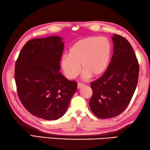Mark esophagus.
Here are the masks:
<instances>
[{"label":"esophagus","instance_id":"esophagus-1","mask_svg":"<svg viewBox=\"0 0 150 150\" xmlns=\"http://www.w3.org/2000/svg\"><path fill=\"white\" fill-rule=\"evenodd\" d=\"M83 86H84V84H83V83H77V88H78V89H79V88H81L83 87Z\"/></svg>","mask_w":150,"mask_h":150}]
</instances>
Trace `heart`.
<instances>
[{
  "instance_id": "obj_1",
  "label": "heart",
  "mask_w": 150,
  "mask_h": 150,
  "mask_svg": "<svg viewBox=\"0 0 150 150\" xmlns=\"http://www.w3.org/2000/svg\"><path fill=\"white\" fill-rule=\"evenodd\" d=\"M112 45L106 37H90L76 41L69 48L68 56L61 60V67L66 77L73 79L79 75L80 67L83 77H98L106 71L110 62Z\"/></svg>"
}]
</instances>
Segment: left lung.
<instances>
[{
	"label": "left lung",
	"mask_w": 150,
	"mask_h": 150,
	"mask_svg": "<svg viewBox=\"0 0 150 150\" xmlns=\"http://www.w3.org/2000/svg\"><path fill=\"white\" fill-rule=\"evenodd\" d=\"M113 54L106 71L91 83L89 105L99 118L117 116L131 100L137 85L139 67L131 45L118 35L112 37Z\"/></svg>",
	"instance_id": "8db88e82"
}]
</instances>
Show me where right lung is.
Segmentation results:
<instances>
[{"label": "right lung", "mask_w": 150, "mask_h": 150, "mask_svg": "<svg viewBox=\"0 0 150 150\" xmlns=\"http://www.w3.org/2000/svg\"><path fill=\"white\" fill-rule=\"evenodd\" d=\"M63 39L52 36L30 40L21 50L15 65L19 98L31 114L56 120L66 113L77 91V83L60 71Z\"/></svg>", "instance_id": "obj_1"}]
</instances>
